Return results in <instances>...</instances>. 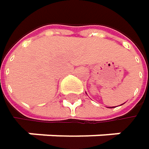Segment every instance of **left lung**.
Segmentation results:
<instances>
[{"label": "left lung", "instance_id": "left-lung-1", "mask_svg": "<svg viewBox=\"0 0 149 149\" xmlns=\"http://www.w3.org/2000/svg\"><path fill=\"white\" fill-rule=\"evenodd\" d=\"M121 105H123V104H121ZM110 108H111V107H110Z\"/></svg>", "mask_w": 149, "mask_h": 149}]
</instances>
